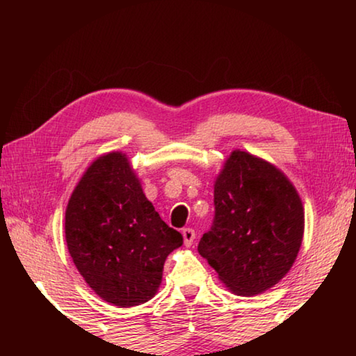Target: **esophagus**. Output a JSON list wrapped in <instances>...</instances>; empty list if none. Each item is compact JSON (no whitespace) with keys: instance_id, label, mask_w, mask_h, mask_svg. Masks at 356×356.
<instances>
[{"instance_id":"obj_1","label":"esophagus","mask_w":356,"mask_h":356,"mask_svg":"<svg viewBox=\"0 0 356 356\" xmlns=\"http://www.w3.org/2000/svg\"><path fill=\"white\" fill-rule=\"evenodd\" d=\"M182 236H184V245L185 246H191L193 242H195V238H196V234L191 227L182 229Z\"/></svg>"}]
</instances>
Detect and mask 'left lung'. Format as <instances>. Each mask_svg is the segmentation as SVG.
<instances>
[{
	"mask_svg": "<svg viewBox=\"0 0 356 356\" xmlns=\"http://www.w3.org/2000/svg\"><path fill=\"white\" fill-rule=\"evenodd\" d=\"M215 220L197 252L229 291L262 293L284 278L298 256L305 209L280 168L245 150L227 156L213 185Z\"/></svg>",
	"mask_w": 356,
	"mask_h": 356,
	"instance_id": "obj_1",
	"label": "left lung"
}]
</instances>
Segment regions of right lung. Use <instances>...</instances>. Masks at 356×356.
Listing matches in <instances>:
<instances>
[{"label": "right lung", "instance_id": "obj_1", "mask_svg": "<svg viewBox=\"0 0 356 356\" xmlns=\"http://www.w3.org/2000/svg\"><path fill=\"white\" fill-rule=\"evenodd\" d=\"M65 242L78 272L106 303L130 308L159 292L163 265L184 238L160 218L129 156L95 159L65 209Z\"/></svg>", "mask_w": 356, "mask_h": 356}]
</instances>
